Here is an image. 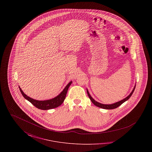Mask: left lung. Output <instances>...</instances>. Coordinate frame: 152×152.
Wrapping results in <instances>:
<instances>
[{
	"instance_id": "obj_1",
	"label": "left lung",
	"mask_w": 152,
	"mask_h": 152,
	"mask_svg": "<svg viewBox=\"0 0 152 152\" xmlns=\"http://www.w3.org/2000/svg\"><path fill=\"white\" fill-rule=\"evenodd\" d=\"M135 88H136V84H135L134 87L133 88L132 91L131 92V93L129 94V95H128L126 97H125V99H124L122 100L116 102L115 103H113V104H103L100 103V102L94 100V99L92 97V96H91V94L89 93L88 89H87V94L88 95V97H89L90 100L92 102V103L94 104V105L97 106V107H99V108H101L105 109H115L116 108H117L118 107L121 105L124 102L127 101L130 98V96L133 94V92H134V91L135 89Z\"/></svg>"
}]
</instances>
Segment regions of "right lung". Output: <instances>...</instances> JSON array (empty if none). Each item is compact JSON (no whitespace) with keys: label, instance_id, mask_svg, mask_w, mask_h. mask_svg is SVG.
Here are the masks:
<instances>
[{"label":"right lung","instance_id":"1","mask_svg":"<svg viewBox=\"0 0 152 152\" xmlns=\"http://www.w3.org/2000/svg\"><path fill=\"white\" fill-rule=\"evenodd\" d=\"M72 81H70L64 88V89L63 90V91L58 95L56 97L50 99V100H47L43 101H40V100H36L34 99H32L29 97V96H27L25 94L23 91H22L20 87H19V89L20 91V92L22 93L23 97L29 101L32 105H34L37 108L40 109L42 110H48L51 109L59 107L60 105L62 104V103L64 102L65 100V97L66 95V93L68 91V89L69 88L71 84H72Z\"/></svg>","mask_w":152,"mask_h":152}]
</instances>
